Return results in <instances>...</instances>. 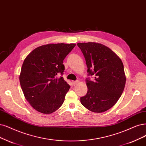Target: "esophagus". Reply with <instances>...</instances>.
I'll list each match as a JSON object with an SVG mask.
<instances>
[{
  "instance_id": "34e87169",
  "label": "esophagus",
  "mask_w": 146,
  "mask_h": 146,
  "mask_svg": "<svg viewBox=\"0 0 146 146\" xmlns=\"http://www.w3.org/2000/svg\"><path fill=\"white\" fill-rule=\"evenodd\" d=\"M72 83H73V85H76L79 83V80H75V81H73Z\"/></svg>"
}]
</instances>
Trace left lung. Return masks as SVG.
I'll list each match as a JSON object with an SVG mask.
<instances>
[{
	"mask_svg": "<svg viewBox=\"0 0 146 146\" xmlns=\"http://www.w3.org/2000/svg\"><path fill=\"white\" fill-rule=\"evenodd\" d=\"M78 46L85 57L88 75L87 93L80 98L83 106L93 112H103L114 106L120 99L126 84L121 59L109 47L98 42H79Z\"/></svg>",
	"mask_w": 146,
	"mask_h": 146,
	"instance_id": "obj_1",
	"label": "left lung"
}]
</instances>
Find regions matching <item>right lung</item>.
<instances>
[{"mask_svg": "<svg viewBox=\"0 0 146 146\" xmlns=\"http://www.w3.org/2000/svg\"><path fill=\"white\" fill-rule=\"evenodd\" d=\"M75 44H48L36 47L21 67L20 83L26 99L40 112L49 114L62 105L70 86L62 77L63 61Z\"/></svg>", "mask_w": 146, "mask_h": 146, "instance_id": "1", "label": "right lung"}]
</instances>
